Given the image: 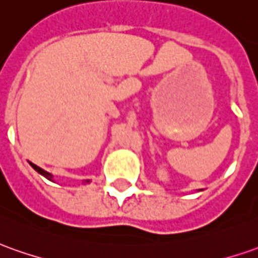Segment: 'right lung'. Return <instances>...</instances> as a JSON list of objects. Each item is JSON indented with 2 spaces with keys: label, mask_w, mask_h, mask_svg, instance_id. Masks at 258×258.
Segmentation results:
<instances>
[{
  "label": "right lung",
  "mask_w": 258,
  "mask_h": 258,
  "mask_svg": "<svg viewBox=\"0 0 258 258\" xmlns=\"http://www.w3.org/2000/svg\"><path fill=\"white\" fill-rule=\"evenodd\" d=\"M29 165L32 166V168H33V169H35V171H36V172L41 173L42 176H45L46 179L53 180V175H52V173H49L48 171H45V169H42V168H39V166H38V165H35V164H32V162H29ZM83 183H90V180H89V179L83 180Z\"/></svg>",
  "instance_id": "right-lung-1"
}]
</instances>
